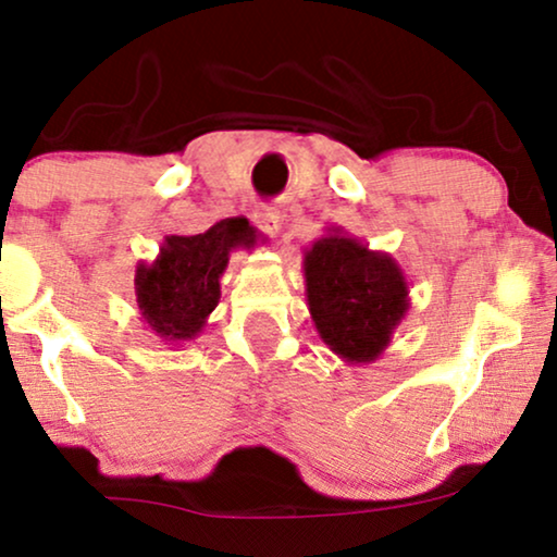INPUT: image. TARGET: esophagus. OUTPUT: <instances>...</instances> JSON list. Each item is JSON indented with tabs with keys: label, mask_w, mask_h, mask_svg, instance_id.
Segmentation results:
<instances>
[{
	"label": "esophagus",
	"mask_w": 557,
	"mask_h": 557,
	"mask_svg": "<svg viewBox=\"0 0 557 557\" xmlns=\"http://www.w3.org/2000/svg\"><path fill=\"white\" fill-rule=\"evenodd\" d=\"M255 221L259 224V228L270 236H277L283 232V213L274 209V206H259L255 211Z\"/></svg>",
	"instance_id": "obj_1"
}]
</instances>
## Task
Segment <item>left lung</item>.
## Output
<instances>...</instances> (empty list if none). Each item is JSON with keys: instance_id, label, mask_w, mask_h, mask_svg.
<instances>
[{"instance_id": "left-lung-1", "label": "left lung", "mask_w": 557, "mask_h": 557, "mask_svg": "<svg viewBox=\"0 0 557 557\" xmlns=\"http://www.w3.org/2000/svg\"><path fill=\"white\" fill-rule=\"evenodd\" d=\"M302 255L308 310L318 336L348 364H372L410 310L397 259L369 249L341 226L325 228Z\"/></svg>"}]
</instances>
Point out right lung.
Wrapping results in <instances>:
<instances>
[{"instance_id": "add662e5", "label": "right lung", "mask_w": 557, "mask_h": 557, "mask_svg": "<svg viewBox=\"0 0 557 557\" xmlns=\"http://www.w3.org/2000/svg\"><path fill=\"white\" fill-rule=\"evenodd\" d=\"M262 234L244 216L224 219L201 234H170L152 262H139V318L170 346L201 336L219 306L221 274L236 249H255Z\"/></svg>"}]
</instances>
